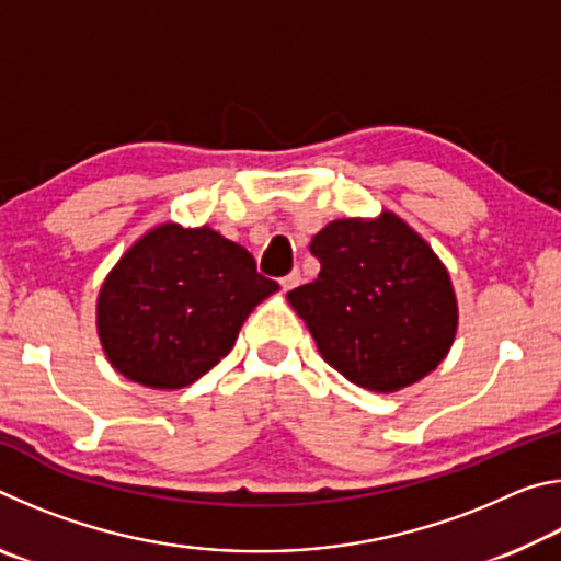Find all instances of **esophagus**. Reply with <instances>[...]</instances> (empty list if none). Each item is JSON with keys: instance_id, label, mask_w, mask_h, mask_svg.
I'll use <instances>...</instances> for the list:
<instances>
[{"instance_id": "obj_1", "label": "esophagus", "mask_w": 561, "mask_h": 561, "mask_svg": "<svg viewBox=\"0 0 561 561\" xmlns=\"http://www.w3.org/2000/svg\"><path fill=\"white\" fill-rule=\"evenodd\" d=\"M299 282H301V274H299V270H294V272H289L287 277H282L279 279V284H282V289L284 291H291L294 287H299Z\"/></svg>"}]
</instances>
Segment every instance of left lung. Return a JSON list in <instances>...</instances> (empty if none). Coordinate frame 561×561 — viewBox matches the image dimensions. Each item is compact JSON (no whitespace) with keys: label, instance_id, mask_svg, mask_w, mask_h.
<instances>
[{"label":"left lung","instance_id":"8db88e82","mask_svg":"<svg viewBox=\"0 0 561 561\" xmlns=\"http://www.w3.org/2000/svg\"><path fill=\"white\" fill-rule=\"evenodd\" d=\"M309 250L319 277L287 299L321 358L351 383L393 393L448 356L458 331L450 274L401 217L334 220Z\"/></svg>","mask_w":561,"mask_h":561}]
</instances>
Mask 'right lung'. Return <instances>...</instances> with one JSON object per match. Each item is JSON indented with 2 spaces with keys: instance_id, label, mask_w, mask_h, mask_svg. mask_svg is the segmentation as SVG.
<instances>
[{
  "instance_id": "right-lung-1",
  "label": "right lung",
  "mask_w": 561,
  "mask_h": 561,
  "mask_svg": "<svg viewBox=\"0 0 561 561\" xmlns=\"http://www.w3.org/2000/svg\"><path fill=\"white\" fill-rule=\"evenodd\" d=\"M277 289L242 244L207 225H158L103 282L101 346L130 381L173 391L230 354L250 311Z\"/></svg>"
}]
</instances>
